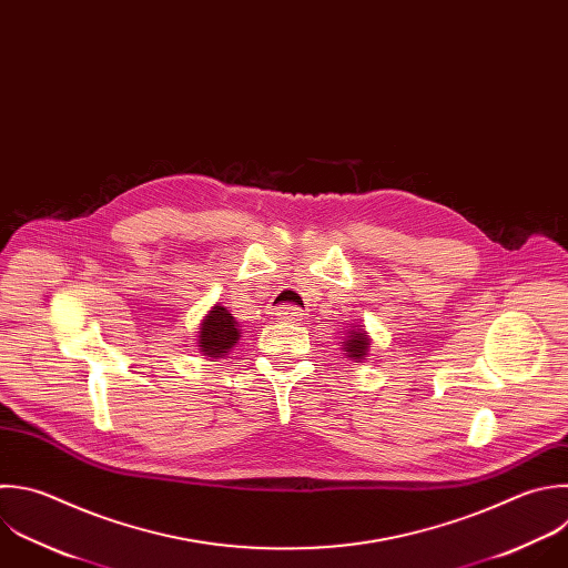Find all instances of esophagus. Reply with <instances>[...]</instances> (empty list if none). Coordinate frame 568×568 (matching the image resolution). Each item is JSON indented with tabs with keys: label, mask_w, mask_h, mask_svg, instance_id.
<instances>
[{
	"label": "esophagus",
	"mask_w": 568,
	"mask_h": 568,
	"mask_svg": "<svg viewBox=\"0 0 568 568\" xmlns=\"http://www.w3.org/2000/svg\"><path fill=\"white\" fill-rule=\"evenodd\" d=\"M302 315H304L302 308L295 306V304H284V306H280V308L275 311V317H277L280 322H300Z\"/></svg>",
	"instance_id": "1"
}]
</instances>
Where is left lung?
Segmentation results:
<instances>
[{"label": "left lung", "mask_w": 568, "mask_h": 568, "mask_svg": "<svg viewBox=\"0 0 568 568\" xmlns=\"http://www.w3.org/2000/svg\"><path fill=\"white\" fill-rule=\"evenodd\" d=\"M344 348H346L348 357L362 359V357L368 353V337L364 335V331H353V333L348 335V339L344 342Z\"/></svg>", "instance_id": "8db88e82"}]
</instances>
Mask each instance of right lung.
Segmentation results:
<instances>
[{"label": "right lung", "instance_id": "obj_1", "mask_svg": "<svg viewBox=\"0 0 568 568\" xmlns=\"http://www.w3.org/2000/svg\"><path fill=\"white\" fill-rule=\"evenodd\" d=\"M240 339V328L235 317L224 308V306H215L206 320L202 322L200 328V348L204 355L209 357H220L224 353H229V348H233Z\"/></svg>", "mask_w": 568, "mask_h": 568}]
</instances>
